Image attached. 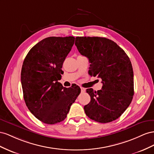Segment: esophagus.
<instances>
[{
	"label": "esophagus",
	"mask_w": 154,
	"mask_h": 154,
	"mask_svg": "<svg viewBox=\"0 0 154 154\" xmlns=\"http://www.w3.org/2000/svg\"><path fill=\"white\" fill-rule=\"evenodd\" d=\"M81 90L82 93H84V92H85V91H86V89L84 88H82V87H81Z\"/></svg>",
	"instance_id": "esophagus-1"
}]
</instances>
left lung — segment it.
<instances>
[{
    "instance_id": "1",
    "label": "left lung",
    "mask_w": 154,
    "mask_h": 154,
    "mask_svg": "<svg viewBox=\"0 0 154 154\" xmlns=\"http://www.w3.org/2000/svg\"><path fill=\"white\" fill-rule=\"evenodd\" d=\"M75 45L91 63L89 74L102 79V89L86 90L91 100L84 106L86 116L106 123L119 117L134 94V72L125 51L112 40L99 37H77Z\"/></svg>"
}]
</instances>
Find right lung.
Instances as JSON below:
<instances>
[{"mask_svg": "<svg viewBox=\"0 0 154 154\" xmlns=\"http://www.w3.org/2000/svg\"><path fill=\"white\" fill-rule=\"evenodd\" d=\"M74 37H50L38 42L26 55L21 84L26 106L44 123L64 121L81 93L80 87H63L60 79L64 61L71 51Z\"/></svg>", "mask_w": 154, "mask_h": 154, "instance_id": "right-lung-1", "label": "right lung"}]
</instances>
